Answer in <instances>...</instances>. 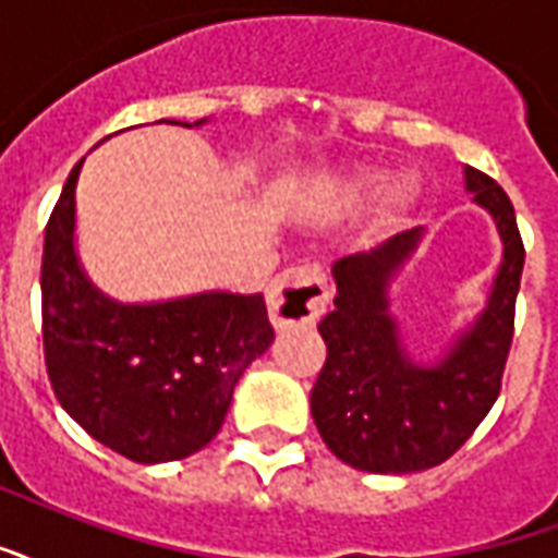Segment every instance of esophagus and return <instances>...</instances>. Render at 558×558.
Listing matches in <instances>:
<instances>
[{
	"label": "esophagus",
	"mask_w": 558,
	"mask_h": 558,
	"mask_svg": "<svg viewBox=\"0 0 558 558\" xmlns=\"http://www.w3.org/2000/svg\"><path fill=\"white\" fill-rule=\"evenodd\" d=\"M330 301L327 271L318 263H298L275 278L269 287V316L278 327L301 325L322 316Z\"/></svg>",
	"instance_id": "obj_1"
}]
</instances>
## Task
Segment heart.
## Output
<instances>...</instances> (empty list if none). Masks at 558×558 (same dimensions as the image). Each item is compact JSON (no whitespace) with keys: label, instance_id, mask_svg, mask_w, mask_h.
Returning a JSON list of instances; mask_svg holds the SVG:
<instances>
[{"label":"heart","instance_id":"1","mask_svg":"<svg viewBox=\"0 0 558 558\" xmlns=\"http://www.w3.org/2000/svg\"><path fill=\"white\" fill-rule=\"evenodd\" d=\"M383 184H386V178L377 175V172H365V175H360L356 181H351V184L345 186V195L348 198H354V202H360V198H372V195L380 193Z\"/></svg>","mask_w":558,"mask_h":558}]
</instances>
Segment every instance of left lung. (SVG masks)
Instances as JSON below:
<instances>
[{
    "mask_svg": "<svg viewBox=\"0 0 558 558\" xmlns=\"http://www.w3.org/2000/svg\"><path fill=\"white\" fill-rule=\"evenodd\" d=\"M465 184L495 216L504 263L486 313L439 365H412L386 313V280L415 248L418 228L333 263V310L318 325L327 360L310 410L327 448L360 471L410 474L441 465L471 439L500 395L526 251L504 186L474 166L465 169Z\"/></svg>",
    "mask_w": 558,
    "mask_h": 558,
    "instance_id": "left-lung-1",
    "label": "left lung"
}]
</instances>
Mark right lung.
I'll return each instance as SVG.
<instances>
[{
	"mask_svg": "<svg viewBox=\"0 0 558 558\" xmlns=\"http://www.w3.org/2000/svg\"><path fill=\"white\" fill-rule=\"evenodd\" d=\"M43 242V356L54 398L93 439L131 462H172L222 430L233 386L271 345L260 292H204L166 304H113L75 257V181Z\"/></svg>",
	"mask_w": 558,
	"mask_h": 558,
	"instance_id": "add662e5",
	"label": "right lung"
}]
</instances>
